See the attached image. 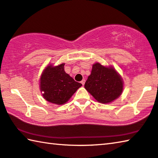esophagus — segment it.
<instances>
[{"mask_svg": "<svg viewBox=\"0 0 158 158\" xmlns=\"http://www.w3.org/2000/svg\"><path fill=\"white\" fill-rule=\"evenodd\" d=\"M85 79H83V80H82V81H81V84H82L83 85H84L85 84Z\"/></svg>", "mask_w": 158, "mask_h": 158, "instance_id": "esophagus-1", "label": "esophagus"}]
</instances>
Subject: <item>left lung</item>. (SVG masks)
<instances>
[{
    "label": "left lung",
    "mask_w": 158,
    "mask_h": 158,
    "mask_svg": "<svg viewBox=\"0 0 158 158\" xmlns=\"http://www.w3.org/2000/svg\"><path fill=\"white\" fill-rule=\"evenodd\" d=\"M84 87L97 102L107 104L122 94L123 81L114 68L104 67L96 63L93 65Z\"/></svg>",
    "instance_id": "8db88e82"
}]
</instances>
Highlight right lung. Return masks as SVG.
<instances>
[{"mask_svg": "<svg viewBox=\"0 0 158 158\" xmlns=\"http://www.w3.org/2000/svg\"><path fill=\"white\" fill-rule=\"evenodd\" d=\"M64 65L61 64L56 67L48 65L43 72L40 80L43 96L52 104H65L82 85L65 73Z\"/></svg>", "mask_w": 158, "mask_h": 158, "instance_id": "1", "label": "right lung"}]
</instances>
